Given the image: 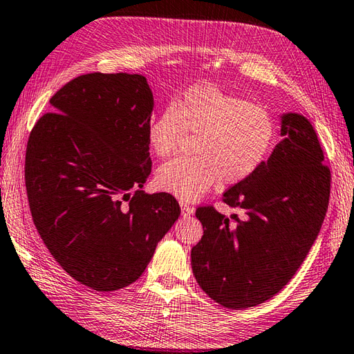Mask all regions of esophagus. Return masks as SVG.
<instances>
[{
	"label": "esophagus",
	"instance_id": "esophagus-1",
	"mask_svg": "<svg viewBox=\"0 0 354 354\" xmlns=\"http://www.w3.org/2000/svg\"><path fill=\"white\" fill-rule=\"evenodd\" d=\"M180 209H182V216H191L194 213V207H191L189 204H186L185 201H180Z\"/></svg>",
	"mask_w": 354,
	"mask_h": 354
}]
</instances>
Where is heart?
I'll list each match as a JSON object with an SVG mask.
<instances>
[{
	"label": "heart",
	"instance_id": "heart-1",
	"mask_svg": "<svg viewBox=\"0 0 354 354\" xmlns=\"http://www.w3.org/2000/svg\"><path fill=\"white\" fill-rule=\"evenodd\" d=\"M185 132L196 133L194 156L171 159L156 172L158 187L185 201L198 200L218 180L236 185L251 177L277 142L269 111L209 84L194 85L151 120V151L168 156Z\"/></svg>",
	"mask_w": 354,
	"mask_h": 354
}]
</instances>
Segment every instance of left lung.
<instances>
[{"label":"left lung","mask_w":354,"mask_h":354,"mask_svg":"<svg viewBox=\"0 0 354 354\" xmlns=\"http://www.w3.org/2000/svg\"><path fill=\"white\" fill-rule=\"evenodd\" d=\"M270 158L222 200L245 210L227 218L198 207L204 234L191 251L192 270L207 296L230 309L269 300L287 286L320 232L330 196V169L308 118L283 114Z\"/></svg>","instance_id":"left-lung-1"}]
</instances>
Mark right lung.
<instances>
[{"label":"right lung","mask_w":354,"mask_h":354,"mask_svg":"<svg viewBox=\"0 0 354 354\" xmlns=\"http://www.w3.org/2000/svg\"><path fill=\"white\" fill-rule=\"evenodd\" d=\"M25 154L31 216L55 261L96 291L131 286L180 216L145 194L153 93L142 75L87 73L50 97Z\"/></svg>","instance_id":"1"}]
</instances>
